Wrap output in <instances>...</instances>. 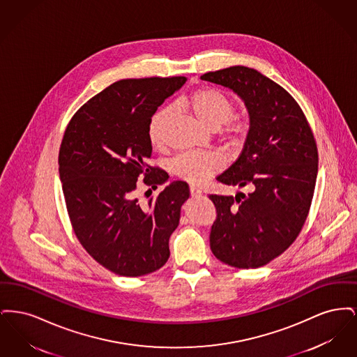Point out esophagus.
Returning a JSON list of instances; mask_svg holds the SVG:
<instances>
[{"label": "esophagus", "mask_w": 357, "mask_h": 357, "mask_svg": "<svg viewBox=\"0 0 357 357\" xmlns=\"http://www.w3.org/2000/svg\"><path fill=\"white\" fill-rule=\"evenodd\" d=\"M190 194H191V197L197 198V197H201V195H202V191H201L198 187L191 186L190 187Z\"/></svg>", "instance_id": "obj_1"}]
</instances>
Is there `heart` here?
<instances>
[{
  "instance_id": "obj_1",
  "label": "heart",
  "mask_w": 357,
  "mask_h": 357,
  "mask_svg": "<svg viewBox=\"0 0 357 357\" xmlns=\"http://www.w3.org/2000/svg\"><path fill=\"white\" fill-rule=\"evenodd\" d=\"M176 104L191 111L197 119L211 130L221 127L222 124L234 115L236 111V105L229 96L210 86L199 88L191 92L190 95L179 99ZM171 114L172 107H163L153 115L150 121L149 137L153 146H159L162 143V134L166 123L170 119ZM249 131L250 124L243 120H229L223 127V134L233 146H241L246 140ZM221 166V159L215 153H181L172 160L171 170L176 176L192 185H202L220 170Z\"/></svg>"
}]
</instances>
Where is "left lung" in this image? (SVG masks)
<instances>
[{"label":"left lung","mask_w":357,"mask_h":357,"mask_svg":"<svg viewBox=\"0 0 357 357\" xmlns=\"http://www.w3.org/2000/svg\"><path fill=\"white\" fill-rule=\"evenodd\" d=\"M201 79L236 92L250 118L242 153L217 181L252 192L208 195L217 208L210 248L223 264L255 269L282 255L305 223L319 169L316 140L291 95L258 70L236 66Z\"/></svg>","instance_id":"8db88e82"}]
</instances>
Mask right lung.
Masks as SVG:
<instances>
[{"instance_id":"obj_1","label":"right lung","mask_w":357,"mask_h":357,"mask_svg":"<svg viewBox=\"0 0 357 357\" xmlns=\"http://www.w3.org/2000/svg\"><path fill=\"white\" fill-rule=\"evenodd\" d=\"M186 80H119L85 102L66 128L59 172L70 225L86 253L115 274H150L170 257L169 239L190 197L188 185L174 181L146 204L135 190L139 176L153 188L169 179L147 163L149 127L158 107Z\"/></svg>"}]
</instances>
